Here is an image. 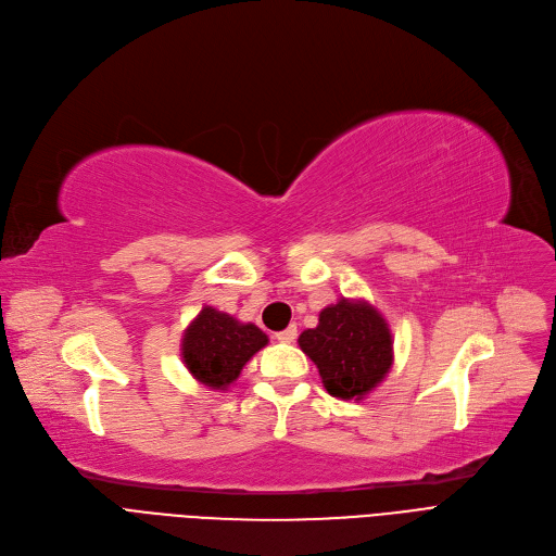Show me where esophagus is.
Here are the masks:
<instances>
[{
  "label": "esophagus",
  "instance_id": "34e87169",
  "mask_svg": "<svg viewBox=\"0 0 556 556\" xmlns=\"http://www.w3.org/2000/svg\"><path fill=\"white\" fill-rule=\"evenodd\" d=\"M296 334H299L296 325H289L287 330H282V332H278V334H274V339H276V341H280V343H293V339H296Z\"/></svg>",
  "mask_w": 556,
  "mask_h": 556
}]
</instances>
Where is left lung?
Returning a JSON list of instances; mask_svg holds the SVG:
<instances>
[{"mask_svg":"<svg viewBox=\"0 0 556 556\" xmlns=\"http://www.w3.org/2000/svg\"><path fill=\"white\" fill-rule=\"evenodd\" d=\"M299 345L316 364L325 390L341 400H364L393 366V334L366 301L341 299L325 307Z\"/></svg>","mask_w":556,"mask_h":556,"instance_id":"left-lung-1","label":"left lung"}]
</instances>
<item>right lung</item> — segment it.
I'll return each mask as SVG.
<instances>
[{"label":"right lung","instance_id":"right-lung-1","mask_svg":"<svg viewBox=\"0 0 556 556\" xmlns=\"http://www.w3.org/2000/svg\"><path fill=\"white\" fill-rule=\"evenodd\" d=\"M269 343L253 323H240L231 314L204 307L181 339V356L188 372L213 390L231 386L249 358Z\"/></svg>","mask_w":556,"mask_h":556}]
</instances>
